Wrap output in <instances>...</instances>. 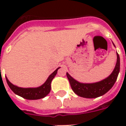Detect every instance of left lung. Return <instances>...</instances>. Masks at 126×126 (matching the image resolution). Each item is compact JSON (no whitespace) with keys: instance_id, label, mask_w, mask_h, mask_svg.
Wrapping results in <instances>:
<instances>
[{"instance_id":"obj_1","label":"left lung","mask_w":126,"mask_h":126,"mask_svg":"<svg viewBox=\"0 0 126 126\" xmlns=\"http://www.w3.org/2000/svg\"><path fill=\"white\" fill-rule=\"evenodd\" d=\"M113 43V42H112ZM115 47V45L114 44ZM117 60L115 67L110 75L101 81L95 83H81L73 79L69 73H67V79L69 80L71 88L75 94L80 97L84 98H96L103 95L108 92L117 80L120 72V57L116 53Z\"/></svg>"}]
</instances>
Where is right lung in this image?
I'll list each match as a JSON object with an SVG mask.
<instances>
[{
	"mask_svg": "<svg viewBox=\"0 0 126 126\" xmlns=\"http://www.w3.org/2000/svg\"><path fill=\"white\" fill-rule=\"evenodd\" d=\"M60 67L57 68L53 73L49 75L45 82L42 86L37 88H20L18 86H15L8 80V79L6 77L7 84L10 88L12 90V92L17 95L22 97L24 99L29 100L40 99L45 97L47 94H49L51 90V83L53 78L55 77L57 73V70Z\"/></svg>",
	"mask_w": 126,
	"mask_h": 126,
	"instance_id": "1",
	"label": "right lung"
}]
</instances>
